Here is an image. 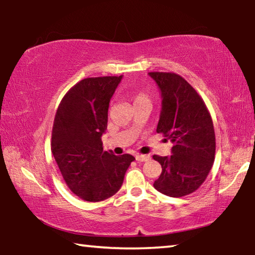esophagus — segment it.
Returning <instances> with one entry per match:
<instances>
[{
	"mask_svg": "<svg viewBox=\"0 0 255 255\" xmlns=\"http://www.w3.org/2000/svg\"><path fill=\"white\" fill-rule=\"evenodd\" d=\"M136 159L138 162H146L148 161V159H150V156L149 155H145V154H137Z\"/></svg>",
	"mask_w": 255,
	"mask_h": 255,
	"instance_id": "obj_1",
	"label": "esophagus"
}]
</instances>
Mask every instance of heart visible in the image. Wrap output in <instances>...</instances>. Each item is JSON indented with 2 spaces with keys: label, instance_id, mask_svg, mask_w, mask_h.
<instances>
[{
  "label": "heart",
  "instance_id": "1",
  "mask_svg": "<svg viewBox=\"0 0 255 255\" xmlns=\"http://www.w3.org/2000/svg\"><path fill=\"white\" fill-rule=\"evenodd\" d=\"M131 100L133 101V105L136 103H140V102H145V101H149V96L143 90H137V91H133L131 93Z\"/></svg>",
  "mask_w": 255,
  "mask_h": 255
}]
</instances>
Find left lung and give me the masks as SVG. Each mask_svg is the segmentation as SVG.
Masks as SVG:
<instances>
[{"instance_id": "obj_1", "label": "left lung", "mask_w": 255, "mask_h": 255, "mask_svg": "<svg viewBox=\"0 0 255 255\" xmlns=\"http://www.w3.org/2000/svg\"><path fill=\"white\" fill-rule=\"evenodd\" d=\"M162 94L156 131L173 144L171 156L153 155L162 166L154 188L180 198L195 192L213 167L216 152L214 124L205 101L175 73L149 72Z\"/></svg>"}]
</instances>
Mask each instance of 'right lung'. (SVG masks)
Here are the masks:
<instances>
[{"mask_svg": "<svg viewBox=\"0 0 255 255\" xmlns=\"http://www.w3.org/2000/svg\"><path fill=\"white\" fill-rule=\"evenodd\" d=\"M120 76L88 77L68 90L56 111L51 153L67 187L85 201H102L122 187L135 157L103 150L108 108Z\"/></svg>", "mask_w": 255, "mask_h": 255, "instance_id": "add662e5", "label": "right lung"}]
</instances>
